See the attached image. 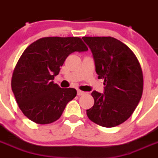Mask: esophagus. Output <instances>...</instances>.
I'll return each mask as SVG.
<instances>
[{
    "mask_svg": "<svg viewBox=\"0 0 158 158\" xmlns=\"http://www.w3.org/2000/svg\"><path fill=\"white\" fill-rule=\"evenodd\" d=\"M85 94V92H83L81 90H77V95L78 96H82V95Z\"/></svg>",
    "mask_w": 158,
    "mask_h": 158,
    "instance_id": "34e87169",
    "label": "esophagus"
}]
</instances>
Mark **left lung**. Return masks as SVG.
<instances>
[{
  "label": "left lung",
  "instance_id": "1",
  "mask_svg": "<svg viewBox=\"0 0 158 158\" xmlns=\"http://www.w3.org/2000/svg\"><path fill=\"white\" fill-rule=\"evenodd\" d=\"M93 53L96 72L104 79V92L93 91L94 105L88 109L91 121L114 127L135 110L143 91V75L139 60L131 49L112 37H83Z\"/></svg>",
  "mask_w": 158,
  "mask_h": 158
}]
</instances>
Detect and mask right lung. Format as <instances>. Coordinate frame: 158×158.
<instances>
[{
    "instance_id": "obj_1",
    "label": "right lung",
    "mask_w": 158,
    "mask_h": 158,
    "mask_svg": "<svg viewBox=\"0 0 158 158\" xmlns=\"http://www.w3.org/2000/svg\"><path fill=\"white\" fill-rule=\"evenodd\" d=\"M88 51L79 37H45L29 45L12 73V90L23 115L38 124L58 120L66 104L77 96L75 89H62L54 77L72 53Z\"/></svg>"
}]
</instances>
